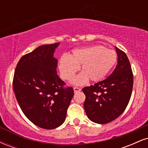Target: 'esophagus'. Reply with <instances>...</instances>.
<instances>
[{
	"label": "esophagus",
	"mask_w": 148,
	"mask_h": 148,
	"mask_svg": "<svg viewBox=\"0 0 148 148\" xmlns=\"http://www.w3.org/2000/svg\"><path fill=\"white\" fill-rule=\"evenodd\" d=\"M74 92H79L81 90V88H79V87H74Z\"/></svg>",
	"instance_id": "obj_1"
}]
</instances>
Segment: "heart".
<instances>
[{"label": "heart", "instance_id": "obj_1", "mask_svg": "<svg viewBox=\"0 0 148 148\" xmlns=\"http://www.w3.org/2000/svg\"><path fill=\"white\" fill-rule=\"evenodd\" d=\"M117 60L118 55L114 50L101 45H93L75 49L69 56H61L59 69L64 79L71 80L81 64L82 73L74 80V84H82L88 79L92 82H98L113 68Z\"/></svg>", "mask_w": 148, "mask_h": 148}]
</instances>
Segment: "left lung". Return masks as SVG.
Returning <instances> with one entry per match:
<instances>
[{"instance_id": "obj_1", "label": "left lung", "mask_w": 148, "mask_h": 148, "mask_svg": "<svg viewBox=\"0 0 148 148\" xmlns=\"http://www.w3.org/2000/svg\"><path fill=\"white\" fill-rule=\"evenodd\" d=\"M118 64L106 79L83 88L84 108L95 123L106 124L118 118L126 109L132 92L134 76L126 53L117 48Z\"/></svg>"}]
</instances>
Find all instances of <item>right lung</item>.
Returning <instances> with one entry per match:
<instances>
[{"label": "right lung", "mask_w": 148, "mask_h": 148, "mask_svg": "<svg viewBox=\"0 0 148 148\" xmlns=\"http://www.w3.org/2000/svg\"><path fill=\"white\" fill-rule=\"evenodd\" d=\"M60 43L42 45L23 56L16 64L13 89L20 108L34 125L46 130L60 126L73 96L72 87L57 74L55 49Z\"/></svg>", "instance_id": "add662e5"}]
</instances>
